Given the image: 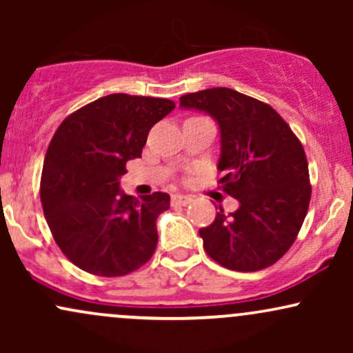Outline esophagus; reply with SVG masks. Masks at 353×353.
<instances>
[{"mask_svg":"<svg viewBox=\"0 0 353 353\" xmlns=\"http://www.w3.org/2000/svg\"><path fill=\"white\" fill-rule=\"evenodd\" d=\"M192 201V197L185 196V194H172L171 204L172 205H188Z\"/></svg>","mask_w":353,"mask_h":353,"instance_id":"esophagus-1","label":"esophagus"}]
</instances>
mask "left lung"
Returning <instances> with one entry per match:
<instances>
[{
  "label": "left lung",
  "mask_w": 353,
  "mask_h": 353,
  "mask_svg": "<svg viewBox=\"0 0 353 353\" xmlns=\"http://www.w3.org/2000/svg\"><path fill=\"white\" fill-rule=\"evenodd\" d=\"M181 108L208 112L221 129L219 179L239 209L199 229L210 259L237 272L275 264L292 247L312 194L299 137L269 104L229 88L181 96Z\"/></svg>",
  "instance_id": "obj_1"
}]
</instances>
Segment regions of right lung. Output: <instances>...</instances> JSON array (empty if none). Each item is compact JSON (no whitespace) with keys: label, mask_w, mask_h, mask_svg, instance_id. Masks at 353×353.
<instances>
[{"label":"right lung","mask_w":353,"mask_h":353,"mask_svg":"<svg viewBox=\"0 0 353 353\" xmlns=\"http://www.w3.org/2000/svg\"><path fill=\"white\" fill-rule=\"evenodd\" d=\"M176 104L117 92L70 114L56 129L41 174V204L61 252L79 269L121 277L143 267L157 245L156 221L169 194L121 192L125 163L141 157L148 134Z\"/></svg>","instance_id":"1"}]
</instances>
